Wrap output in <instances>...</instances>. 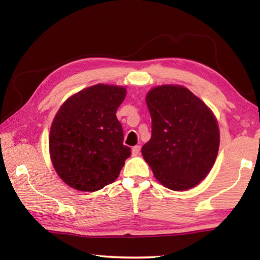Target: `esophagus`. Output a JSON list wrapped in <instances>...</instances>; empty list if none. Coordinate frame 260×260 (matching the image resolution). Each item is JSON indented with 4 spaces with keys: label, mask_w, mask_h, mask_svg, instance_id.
Returning <instances> with one entry per match:
<instances>
[{
    "label": "esophagus",
    "mask_w": 260,
    "mask_h": 260,
    "mask_svg": "<svg viewBox=\"0 0 260 260\" xmlns=\"http://www.w3.org/2000/svg\"><path fill=\"white\" fill-rule=\"evenodd\" d=\"M140 150H141V147L135 146V147H133V149H132V153H133V156H138L140 153Z\"/></svg>",
    "instance_id": "34e87169"
}]
</instances>
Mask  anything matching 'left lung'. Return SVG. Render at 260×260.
I'll list each match as a JSON object with an SVG mask.
<instances>
[{"label": "left lung", "instance_id": "1", "mask_svg": "<svg viewBox=\"0 0 260 260\" xmlns=\"http://www.w3.org/2000/svg\"><path fill=\"white\" fill-rule=\"evenodd\" d=\"M151 139L141 149L157 181L171 190L197 186L212 169L220 133L217 118L188 88L161 85L148 91Z\"/></svg>", "mask_w": 260, "mask_h": 260}]
</instances>
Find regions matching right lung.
Here are the masks:
<instances>
[{"label": "right lung", "instance_id": "right-lung-1", "mask_svg": "<svg viewBox=\"0 0 260 260\" xmlns=\"http://www.w3.org/2000/svg\"><path fill=\"white\" fill-rule=\"evenodd\" d=\"M125 98V87L98 83L72 95L57 111L49 134L50 159L70 187L91 192L119 177L131 156L116 116Z\"/></svg>", "mask_w": 260, "mask_h": 260}]
</instances>
